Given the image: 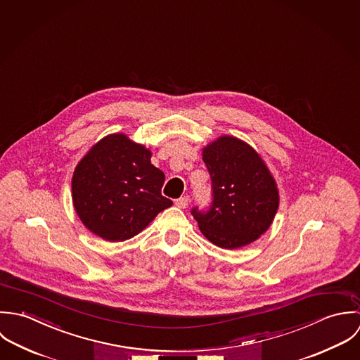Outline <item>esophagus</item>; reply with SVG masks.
I'll list each match as a JSON object with an SVG mask.
<instances>
[{"label":"esophagus","mask_w":360,"mask_h":360,"mask_svg":"<svg viewBox=\"0 0 360 360\" xmlns=\"http://www.w3.org/2000/svg\"><path fill=\"white\" fill-rule=\"evenodd\" d=\"M189 205V198L188 196H184V198H179L175 200V206L179 207V209H186Z\"/></svg>","instance_id":"34e87169"}]
</instances>
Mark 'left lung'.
I'll return each instance as SVG.
<instances>
[{
	"instance_id": "8db88e82",
	"label": "left lung",
	"mask_w": 360,
	"mask_h": 360,
	"mask_svg": "<svg viewBox=\"0 0 360 360\" xmlns=\"http://www.w3.org/2000/svg\"><path fill=\"white\" fill-rule=\"evenodd\" d=\"M212 179L209 207L192 209L203 235L217 246L236 249L256 240L278 209L276 182L259 154L242 141L222 136L203 150Z\"/></svg>"
}]
</instances>
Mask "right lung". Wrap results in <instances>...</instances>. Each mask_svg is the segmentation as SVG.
Here are the masks:
<instances>
[{
    "label": "right lung",
    "mask_w": 360,
    "mask_h": 360,
    "mask_svg": "<svg viewBox=\"0 0 360 360\" xmlns=\"http://www.w3.org/2000/svg\"><path fill=\"white\" fill-rule=\"evenodd\" d=\"M143 146L117 134L96 144L77 164L73 206L82 222L105 240H125L172 202L161 195L164 172Z\"/></svg>",
    "instance_id": "obj_1"
}]
</instances>
